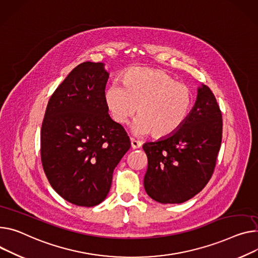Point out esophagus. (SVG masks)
<instances>
[{
  "instance_id": "esophagus-1",
  "label": "esophagus",
  "mask_w": 258,
  "mask_h": 258,
  "mask_svg": "<svg viewBox=\"0 0 258 258\" xmlns=\"http://www.w3.org/2000/svg\"><path fill=\"white\" fill-rule=\"evenodd\" d=\"M130 141H131V147H132V149H138V148L142 147V143L136 141V140H134V138L131 137Z\"/></svg>"
}]
</instances>
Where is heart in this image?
Returning <instances> with one entry per match:
<instances>
[{
  "mask_svg": "<svg viewBox=\"0 0 258 258\" xmlns=\"http://www.w3.org/2000/svg\"><path fill=\"white\" fill-rule=\"evenodd\" d=\"M106 108L114 123L125 125L137 112L134 131L165 138L185 123L192 105L190 89L168 73L150 68H132L104 93ZM139 111H137V108Z\"/></svg>",
  "mask_w": 258,
  "mask_h": 258,
  "instance_id": "b5f03b06",
  "label": "heart"
}]
</instances>
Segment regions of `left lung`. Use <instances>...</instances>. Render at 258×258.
Masks as SVG:
<instances>
[{
  "label": "left lung",
  "instance_id": "1",
  "mask_svg": "<svg viewBox=\"0 0 258 258\" xmlns=\"http://www.w3.org/2000/svg\"><path fill=\"white\" fill-rule=\"evenodd\" d=\"M222 112L203 85L185 123L172 135L143 146L148 157L145 189L161 204H182L200 193L215 170L222 142Z\"/></svg>",
  "mask_w": 258,
  "mask_h": 258
}]
</instances>
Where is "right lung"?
Returning <instances> with one entry per match:
<instances>
[{
  "label": "right lung",
  "mask_w": 258,
  "mask_h": 258,
  "mask_svg": "<svg viewBox=\"0 0 258 258\" xmlns=\"http://www.w3.org/2000/svg\"><path fill=\"white\" fill-rule=\"evenodd\" d=\"M107 78L102 63L76 66L52 93L42 122L40 155L47 180L79 207L105 200L113 169L131 146L123 126L107 112Z\"/></svg>",
  "instance_id": "1"
}]
</instances>
